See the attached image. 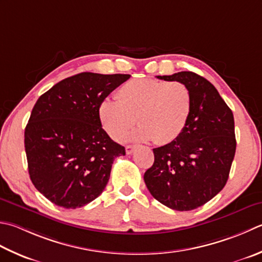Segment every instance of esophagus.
<instances>
[{
    "label": "esophagus",
    "instance_id": "1",
    "mask_svg": "<svg viewBox=\"0 0 262 262\" xmlns=\"http://www.w3.org/2000/svg\"><path fill=\"white\" fill-rule=\"evenodd\" d=\"M135 148H136V146H134V145H127L126 146V153H127V155H132V153L135 151Z\"/></svg>",
    "mask_w": 262,
    "mask_h": 262
}]
</instances>
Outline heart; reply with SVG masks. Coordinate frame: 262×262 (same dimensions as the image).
Masks as SVG:
<instances>
[{
  "instance_id": "1",
  "label": "heart",
  "mask_w": 262,
  "mask_h": 262,
  "mask_svg": "<svg viewBox=\"0 0 262 262\" xmlns=\"http://www.w3.org/2000/svg\"><path fill=\"white\" fill-rule=\"evenodd\" d=\"M97 107L101 126L112 140L121 141L134 126V141L152 140L157 144L175 141L185 129L193 106L192 93L181 81L150 78L132 79Z\"/></svg>"
}]
</instances>
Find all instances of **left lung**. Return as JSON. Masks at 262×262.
<instances>
[{
    "label": "left lung",
    "instance_id": "1",
    "mask_svg": "<svg viewBox=\"0 0 262 262\" xmlns=\"http://www.w3.org/2000/svg\"><path fill=\"white\" fill-rule=\"evenodd\" d=\"M157 77L185 84L193 106L182 134L153 148L155 162L144 182L159 202L188 211L206 204L226 185L236 151L234 116L216 87L200 75L181 71Z\"/></svg>",
    "mask_w": 262,
    "mask_h": 262
}]
</instances>
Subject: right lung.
Instances as JSON below:
<instances>
[{"label": "right lung", "instance_id": "add662e5", "mask_svg": "<svg viewBox=\"0 0 262 262\" xmlns=\"http://www.w3.org/2000/svg\"><path fill=\"white\" fill-rule=\"evenodd\" d=\"M130 75L81 73L55 84L36 102L25 129L28 172L39 193L66 209L103 192L125 147L106 134L97 107Z\"/></svg>", "mask_w": 262, "mask_h": 262}]
</instances>
